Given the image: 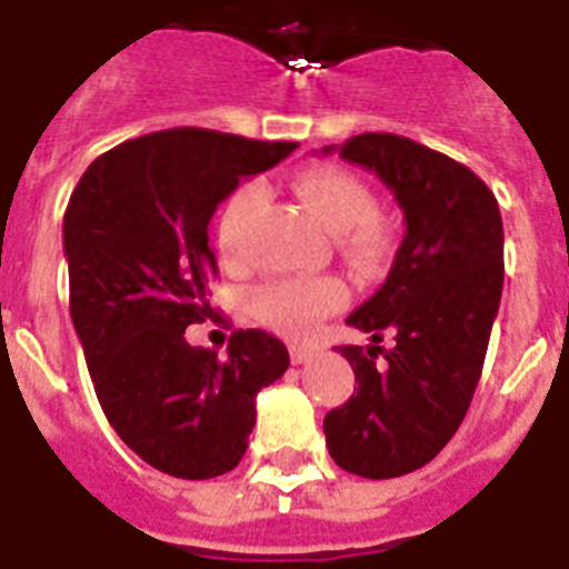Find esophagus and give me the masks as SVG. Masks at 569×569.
Segmentation results:
<instances>
[{"label": "esophagus", "mask_w": 569, "mask_h": 569, "mask_svg": "<svg viewBox=\"0 0 569 569\" xmlns=\"http://www.w3.org/2000/svg\"><path fill=\"white\" fill-rule=\"evenodd\" d=\"M311 356H313V347H306V343H290V361L293 363H306Z\"/></svg>", "instance_id": "1"}]
</instances>
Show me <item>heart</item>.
I'll return each instance as SVG.
<instances>
[{
    "instance_id": "b5f03b06",
    "label": "heart",
    "mask_w": 569,
    "mask_h": 569,
    "mask_svg": "<svg viewBox=\"0 0 569 569\" xmlns=\"http://www.w3.org/2000/svg\"><path fill=\"white\" fill-rule=\"evenodd\" d=\"M302 206L331 231L338 249L356 267H376L390 252L388 226L376 217L372 190L343 167H313L293 181ZM263 199L261 184H240L222 206L220 249L226 258H238V238L243 222ZM347 302V284L335 276L320 279H276L252 293V311L270 329L284 335L308 331Z\"/></svg>"
}]
</instances>
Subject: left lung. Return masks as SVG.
Masks as SVG:
<instances>
[{
    "label": "left lung",
    "instance_id": "obj_1",
    "mask_svg": "<svg viewBox=\"0 0 569 569\" xmlns=\"http://www.w3.org/2000/svg\"><path fill=\"white\" fill-rule=\"evenodd\" d=\"M338 156L393 190L406 238L388 281L347 317L372 343L338 347L358 388L322 431L335 465L393 479L429 465L470 408L502 297V217L465 163L399 134L367 131ZM385 333L395 335L390 350L378 347Z\"/></svg>",
    "mask_w": 569,
    "mask_h": 569
}]
</instances>
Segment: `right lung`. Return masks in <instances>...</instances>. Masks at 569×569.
<instances>
[{
    "mask_svg": "<svg viewBox=\"0 0 569 569\" xmlns=\"http://www.w3.org/2000/svg\"><path fill=\"white\" fill-rule=\"evenodd\" d=\"M293 149L211 129L152 131L90 163L63 213L72 326L99 406L131 452L176 479L234 470L258 390L288 370L284 343L261 329L234 331L229 356L190 347L184 329L213 313L217 206Z\"/></svg>",
    "mask_w": 569,
    "mask_h": 569,
    "instance_id": "1",
    "label": "right lung"
}]
</instances>
